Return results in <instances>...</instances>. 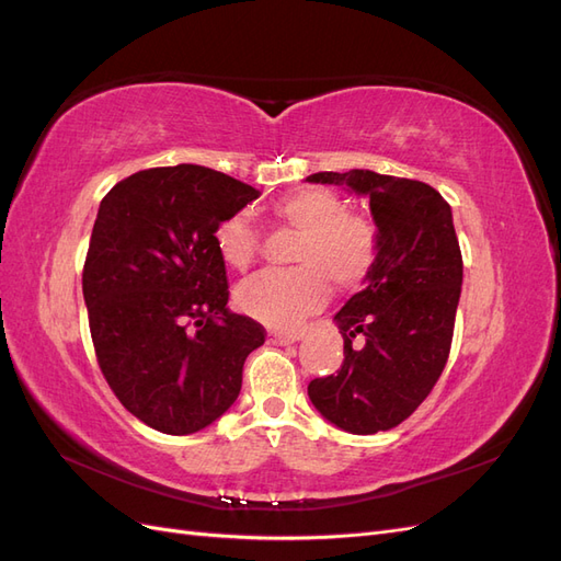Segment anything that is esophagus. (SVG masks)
<instances>
[{"label": "esophagus", "instance_id": "34e87169", "mask_svg": "<svg viewBox=\"0 0 561 561\" xmlns=\"http://www.w3.org/2000/svg\"><path fill=\"white\" fill-rule=\"evenodd\" d=\"M268 336H271V342H276V344H293V342H299L301 332L299 330H271Z\"/></svg>", "mask_w": 561, "mask_h": 561}]
</instances>
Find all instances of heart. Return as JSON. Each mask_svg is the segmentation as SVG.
<instances>
[{
  "instance_id": "b5f03b06",
  "label": "heart",
  "mask_w": 561,
  "mask_h": 561,
  "mask_svg": "<svg viewBox=\"0 0 561 561\" xmlns=\"http://www.w3.org/2000/svg\"><path fill=\"white\" fill-rule=\"evenodd\" d=\"M271 219L297 231L287 271H266L243 283L241 309L271 328H287L336 290H355L375 271L379 231L328 186H301L271 203ZM215 248L231 268H248L260 252V233L245 215H229L215 229Z\"/></svg>"
}]
</instances>
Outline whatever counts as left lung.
Masks as SVG:
<instances>
[{
  "mask_svg": "<svg viewBox=\"0 0 561 561\" xmlns=\"http://www.w3.org/2000/svg\"><path fill=\"white\" fill-rule=\"evenodd\" d=\"M307 180L369 196L379 227V260L367 287L334 316L344 363L336 375L313 379L309 398L353 435L390 431L428 398L451 351L463 283L451 208L426 182L358 168Z\"/></svg>",
  "mask_w": 561,
  "mask_h": 561,
  "instance_id": "1",
  "label": "left lung"
}]
</instances>
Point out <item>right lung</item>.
Instances as JSON below:
<instances>
[{"instance_id":"1","label":"right lung","mask_w":561,"mask_h":561,"mask_svg":"<svg viewBox=\"0 0 561 561\" xmlns=\"http://www.w3.org/2000/svg\"><path fill=\"white\" fill-rule=\"evenodd\" d=\"M257 192L213 168L133 173L100 201L83 262L95 358L112 393L149 428L190 435L241 393L257 320L229 311L215 229Z\"/></svg>"}]
</instances>
